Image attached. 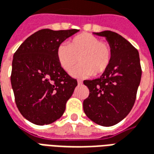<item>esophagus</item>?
Masks as SVG:
<instances>
[{"label": "esophagus", "mask_w": 154, "mask_h": 154, "mask_svg": "<svg viewBox=\"0 0 154 154\" xmlns=\"http://www.w3.org/2000/svg\"><path fill=\"white\" fill-rule=\"evenodd\" d=\"M83 82L81 80H78V85H82Z\"/></svg>", "instance_id": "esophagus-1"}]
</instances>
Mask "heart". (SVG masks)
Returning <instances> with one entry per match:
<instances>
[{"label": "heart", "mask_w": 154, "mask_h": 154, "mask_svg": "<svg viewBox=\"0 0 154 154\" xmlns=\"http://www.w3.org/2000/svg\"><path fill=\"white\" fill-rule=\"evenodd\" d=\"M56 57L66 72L70 71L79 60L81 64L71 75L75 77H88L100 75L106 70L111 61L112 51L108 43L100 41L93 35L84 33L74 37L68 45H59Z\"/></svg>", "instance_id": "obj_1"}]
</instances>
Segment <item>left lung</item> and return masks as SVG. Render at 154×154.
<instances>
[{
  "label": "left lung",
  "instance_id": "8db88e82",
  "mask_svg": "<svg viewBox=\"0 0 154 154\" xmlns=\"http://www.w3.org/2000/svg\"><path fill=\"white\" fill-rule=\"evenodd\" d=\"M94 34L106 38L112 57L100 78L84 81L89 94L83 107L89 119L109 127L123 120L134 104L142 75L139 54L131 43L115 32Z\"/></svg>",
  "mask_w": 154,
  "mask_h": 154
}]
</instances>
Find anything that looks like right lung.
Segmentation results:
<instances>
[{
  "mask_svg": "<svg viewBox=\"0 0 154 154\" xmlns=\"http://www.w3.org/2000/svg\"><path fill=\"white\" fill-rule=\"evenodd\" d=\"M79 30L37 31L14 54L11 82L15 101L23 117L37 125L50 124L61 117L77 80L60 65L56 50Z\"/></svg>",
  "mask_w": 154,
  "mask_h": 154,
  "instance_id": "right-lung-1",
  "label": "right lung"
}]
</instances>
